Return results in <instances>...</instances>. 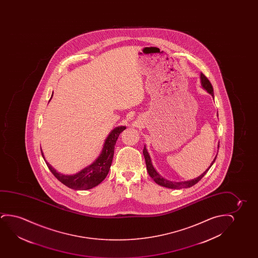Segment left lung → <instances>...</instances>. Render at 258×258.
<instances>
[{
  "mask_svg": "<svg viewBox=\"0 0 258 258\" xmlns=\"http://www.w3.org/2000/svg\"><path fill=\"white\" fill-rule=\"evenodd\" d=\"M200 79H201L202 87L205 89V90H206V91L212 96V98H214L213 88H212V84H211V82L209 81L208 78H206L203 73H201V74H200ZM218 116H219V115H218ZM219 148V145H218V149ZM143 153H144V156H145L146 169L148 171L149 175L152 177L156 183L159 184V185L163 186V187H168V188H177V189L181 188V187H192V186H194L195 184L198 183V181L201 180L202 178L205 176L206 173L208 172L209 169L211 168V166L213 165V163L215 162V159L216 158H217V155H216L215 158L212 160V164L210 165L208 168L206 169L205 172L202 173L200 176H198V178H195L193 180H187V181L174 182V181H171V180H166L165 178H163V177L157 172V170L154 168V166L152 165V159H151V157H150V154H149L148 151H147V149L145 147V145L144 151H143Z\"/></svg>",
  "mask_w": 258,
  "mask_h": 258,
  "instance_id": "obj_1",
  "label": "left lung"
}]
</instances>
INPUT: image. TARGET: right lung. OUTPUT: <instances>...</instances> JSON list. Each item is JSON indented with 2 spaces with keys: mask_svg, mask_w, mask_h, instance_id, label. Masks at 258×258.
<instances>
[{
  "mask_svg": "<svg viewBox=\"0 0 258 258\" xmlns=\"http://www.w3.org/2000/svg\"><path fill=\"white\" fill-rule=\"evenodd\" d=\"M52 97L53 94L51 96V99ZM51 99H49V101ZM125 128H126L125 126L114 127L106 138V141L103 145L102 151L100 152L99 157L90 166H86L84 169H82L75 174L65 175L62 173H58L56 170L46 161L42 150L40 149L43 159L46 161V166H48V168L53 175L65 186L77 190L91 189L92 187L98 186L106 178L107 173L109 172L110 166L113 161L114 145L116 144L117 138Z\"/></svg>",
  "mask_w": 258,
  "mask_h": 258,
  "instance_id": "right-lung-1",
  "label": "right lung"
}]
</instances>
